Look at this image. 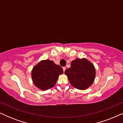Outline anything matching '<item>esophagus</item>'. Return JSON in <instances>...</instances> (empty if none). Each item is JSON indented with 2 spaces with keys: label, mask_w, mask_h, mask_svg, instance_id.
Segmentation results:
<instances>
[{
  "label": "esophagus",
  "mask_w": 123,
  "mask_h": 123,
  "mask_svg": "<svg viewBox=\"0 0 123 123\" xmlns=\"http://www.w3.org/2000/svg\"><path fill=\"white\" fill-rule=\"evenodd\" d=\"M63 71H64V72H65V70H66V68H65V67H63Z\"/></svg>",
  "instance_id": "obj_1"
}]
</instances>
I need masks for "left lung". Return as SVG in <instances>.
Listing matches in <instances>:
<instances>
[{
    "label": "left lung",
    "instance_id": "1",
    "mask_svg": "<svg viewBox=\"0 0 123 123\" xmlns=\"http://www.w3.org/2000/svg\"><path fill=\"white\" fill-rule=\"evenodd\" d=\"M67 69L65 74L67 75L72 86L79 90L88 88L95 80L96 71L93 65L86 59H76Z\"/></svg>",
    "mask_w": 123,
    "mask_h": 123
}]
</instances>
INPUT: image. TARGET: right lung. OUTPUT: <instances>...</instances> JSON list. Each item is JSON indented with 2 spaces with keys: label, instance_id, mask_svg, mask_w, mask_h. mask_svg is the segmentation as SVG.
Here are the masks:
<instances>
[{
  "label": "right lung",
  "instance_id": "right-lung-1",
  "mask_svg": "<svg viewBox=\"0 0 123 123\" xmlns=\"http://www.w3.org/2000/svg\"><path fill=\"white\" fill-rule=\"evenodd\" d=\"M63 73V69L50 60H42L33 67L32 78L35 85L45 91L54 86L59 75Z\"/></svg>",
  "mask_w": 123,
  "mask_h": 123
}]
</instances>
